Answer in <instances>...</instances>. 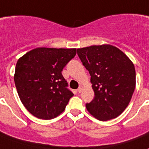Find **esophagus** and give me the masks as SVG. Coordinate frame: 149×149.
Segmentation results:
<instances>
[{"label":"esophagus","mask_w":149,"mask_h":149,"mask_svg":"<svg viewBox=\"0 0 149 149\" xmlns=\"http://www.w3.org/2000/svg\"><path fill=\"white\" fill-rule=\"evenodd\" d=\"M82 90H83V87H82V86H80L79 88L77 89V92L78 93H80V92L82 91Z\"/></svg>","instance_id":"34e87169"}]
</instances>
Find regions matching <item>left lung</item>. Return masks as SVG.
Returning <instances> with one entry per match:
<instances>
[{"instance_id": "8db88e82", "label": "left lung", "mask_w": 149, "mask_h": 149, "mask_svg": "<svg viewBox=\"0 0 149 149\" xmlns=\"http://www.w3.org/2000/svg\"><path fill=\"white\" fill-rule=\"evenodd\" d=\"M83 65L91 76L95 98L86 103L87 110L100 121L117 118L129 105L136 86L133 62L111 45L77 49Z\"/></svg>"}]
</instances>
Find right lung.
I'll return each mask as SVG.
<instances>
[{"instance_id":"obj_1","label":"right lung","mask_w":149,"mask_h":149,"mask_svg":"<svg viewBox=\"0 0 149 149\" xmlns=\"http://www.w3.org/2000/svg\"><path fill=\"white\" fill-rule=\"evenodd\" d=\"M77 49L36 48L17 61L14 75L22 103L31 114L49 120L61 114L73 96L61 72Z\"/></svg>"}]
</instances>
